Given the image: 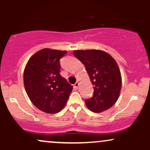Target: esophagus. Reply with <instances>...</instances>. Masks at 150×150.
Returning a JSON list of instances; mask_svg holds the SVG:
<instances>
[{
  "mask_svg": "<svg viewBox=\"0 0 150 150\" xmlns=\"http://www.w3.org/2000/svg\"><path fill=\"white\" fill-rule=\"evenodd\" d=\"M78 87H79V83H78V82H76V83L74 84V87H75V89L78 88Z\"/></svg>",
  "mask_w": 150,
  "mask_h": 150,
  "instance_id": "obj_1",
  "label": "esophagus"
}]
</instances>
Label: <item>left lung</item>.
I'll use <instances>...</instances> for the list:
<instances>
[{
    "label": "left lung",
    "instance_id": "obj_1",
    "mask_svg": "<svg viewBox=\"0 0 150 150\" xmlns=\"http://www.w3.org/2000/svg\"><path fill=\"white\" fill-rule=\"evenodd\" d=\"M73 54L85 65L94 85L93 97L85 100L87 107L94 113L103 112L112 107L119 97L122 85L116 61L101 50H75Z\"/></svg>",
    "mask_w": 150,
    "mask_h": 150
}]
</instances>
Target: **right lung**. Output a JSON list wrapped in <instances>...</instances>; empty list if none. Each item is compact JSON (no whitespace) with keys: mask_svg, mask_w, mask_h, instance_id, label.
<instances>
[{"mask_svg":"<svg viewBox=\"0 0 150 150\" xmlns=\"http://www.w3.org/2000/svg\"><path fill=\"white\" fill-rule=\"evenodd\" d=\"M67 51L44 49L29 59L24 70V85L30 101L48 113L61 111L73 87L60 75L59 61Z\"/></svg>","mask_w":150,"mask_h":150,"instance_id":"right-lung-1","label":"right lung"}]
</instances>
